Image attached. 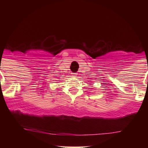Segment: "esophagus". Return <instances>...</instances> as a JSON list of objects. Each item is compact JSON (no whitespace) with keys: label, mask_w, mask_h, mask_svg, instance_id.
Returning <instances> with one entry per match:
<instances>
[{"label":"esophagus","mask_w":148,"mask_h":148,"mask_svg":"<svg viewBox=\"0 0 148 148\" xmlns=\"http://www.w3.org/2000/svg\"><path fill=\"white\" fill-rule=\"evenodd\" d=\"M76 75H77V74H73V76H76Z\"/></svg>","instance_id":"obj_1"}]
</instances>
